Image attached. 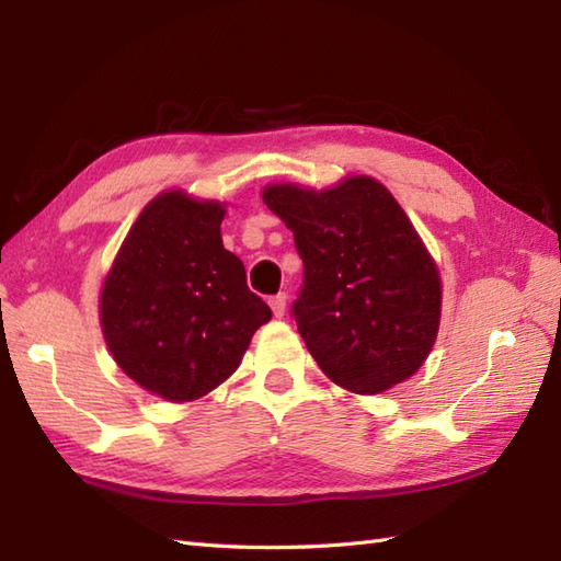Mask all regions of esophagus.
<instances>
[{"mask_svg": "<svg viewBox=\"0 0 561 561\" xmlns=\"http://www.w3.org/2000/svg\"><path fill=\"white\" fill-rule=\"evenodd\" d=\"M270 308H272V313H274V316L282 318V316H284V311H287V294H277V296H272V299H270Z\"/></svg>", "mask_w": 561, "mask_h": 561, "instance_id": "obj_1", "label": "esophagus"}]
</instances>
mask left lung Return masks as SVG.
I'll list each match as a JSON object with an SVG mask.
<instances>
[{
	"mask_svg": "<svg viewBox=\"0 0 561 561\" xmlns=\"http://www.w3.org/2000/svg\"><path fill=\"white\" fill-rule=\"evenodd\" d=\"M262 199L294 231L304 287L291 316L323 374L362 396L410 378L436 342L440 277L396 197L354 175L320 193L270 185Z\"/></svg>",
	"mask_w": 561,
	"mask_h": 561,
	"instance_id": "left-lung-1",
	"label": "left lung"
}]
</instances>
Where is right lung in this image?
Listing matches in <instances>:
<instances>
[{"label": "right lung", "mask_w": 561, "mask_h": 561, "mask_svg": "<svg viewBox=\"0 0 561 561\" xmlns=\"http://www.w3.org/2000/svg\"><path fill=\"white\" fill-rule=\"evenodd\" d=\"M224 205L181 190L141 209L101 291L113 359L145 390L190 402L229 378L272 318L221 243Z\"/></svg>", "instance_id": "right-lung-1"}]
</instances>
